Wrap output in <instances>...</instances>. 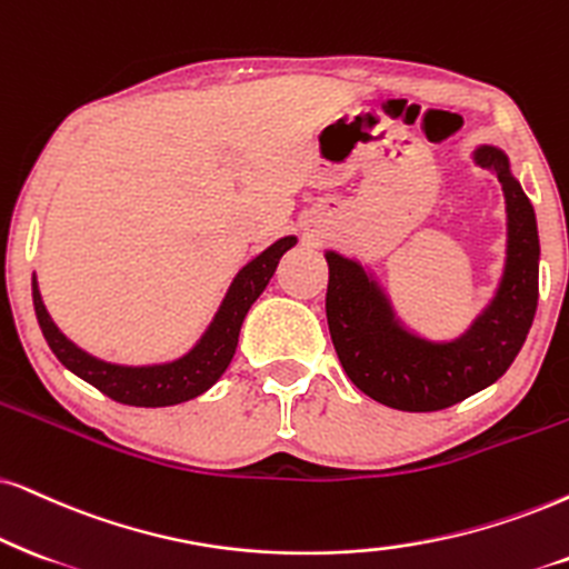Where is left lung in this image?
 <instances>
[{
	"label": "left lung",
	"instance_id": "obj_1",
	"mask_svg": "<svg viewBox=\"0 0 569 569\" xmlns=\"http://www.w3.org/2000/svg\"><path fill=\"white\" fill-rule=\"evenodd\" d=\"M476 157L505 189L509 243L499 291L462 338L430 343L407 333L362 264L326 254V315L341 368L359 391L401 412H436L496 383L533 326L541 254L533 204L499 149L480 147Z\"/></svg>",
	"mask_w": 569,
	"mask_h": 569
}]
</instances>
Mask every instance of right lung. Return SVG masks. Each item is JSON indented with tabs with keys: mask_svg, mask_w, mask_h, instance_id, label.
Listing matches in <instances>:
<instances>
[{
	"mask_svg": "<svg viewBox=\"0 0 569 569\" xmlns=\"http://www.w3.org/2000/svg\"><path fill=\"white\" fill-rule=\"evenodd\" d=\"M293 243H297V239H293V236H286V239H280L272 243V247L264 249L260 257H254L247 268L239 270V276L233 278L226 299H222L218 315H214L212 326L207 328V333L201 336L197 347H193L186 357L176 359V362L152 365V368H123V365H110L86 355L83 349L70 343L68 338L60 333V328L54 326L52 318H49L33 276L36 320H39L41 333H44L54 357L60 359L70 372L83 378L86 383L99 388L104 397L131 407L181 405V401H189L193 397H199V393H204L207 388L226 372L228 365H231V359L236 355V343H239L241 322L247 318L249 307L254 305L257 297L264 291V286L270 283L280 257H283Z\"/></svg>",
	"mask_w": 569,
	"mask_h": 569,
	"instance_id": "obj_1",
	"label": "right lung"
}]
</instances>
